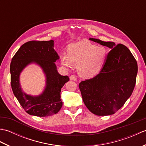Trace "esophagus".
<instances>
[{"label": "esophagus", "mask_w": 146, "mask_h": 146, "mask_svg": "<svg viewBox=\"0 0 146 146\" xmlns=\"http://www.w3.org/2000/svg\"><path fill=\"white\" fill-rule=\"evenodd\" d=\"M70 80H71V81H76L77 80L76 77L74 75H71L70 76Z\"/></svg>", "instance_id": "34e87169"}]
</instances>
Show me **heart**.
<instances>
[{"instance_id": "heart-1", "label": "heart", "mask_w": 146, "mask_h": 146, "mask_svg": "<svg viewBox=\"0 0 146 146\" xmlns=\"http://www.w3.org/2000/svg\"><path fill=\"white\" fill-rule=\"evenodd\" d=\"M107 49L86 40L70 44L68 54L61 55V63L67 68L78 66V73L83 78H91L101 71L106 61Z\"/></svg>"}]
</instances>
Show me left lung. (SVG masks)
I'll list each match as a JSON object with an SVG mask.
<instances>
[{"label": "left lung", "mask_w": 146, "mask_h": 146, "mask_svg": "<svg viewBox=\"0 0 146 146\" xmlns=\"http://www.w3.org/2000/svg\"><path fill=\"white\" fill-rule=\"evenodd\" d=\"M90 40L108 47L111 50L97 75L79 83L83 101L95 115H110L122 107L134 90L137 63L125 46L100 39Z\"/></svg>", "instance_id": "obj_1"}]
</instances>
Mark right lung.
I'll use <instances>...</instances> for the list:
<instances>
[{"label":"right lung","instance_id":"obj_1","mask_svg":"<svg viewBox=\"0 0 146 146\" xmlns=\"http://www.w3.org/2000/svg\"><path fill=\"white\" fill-rule=\"evenodd\" d=\"M54 41H31L21 46L10 65L11 87L15 97L27 113L38 117H48L57 113L63 105L61 88L70 80L68 76L59 74L54 63L59 57L53 48ZM36 63L46 76L44 91L38 96L27 95L22 92L20 74L27 65Z\"/></svg>","mask_w":146,"mask_h":146}]
</instances>
